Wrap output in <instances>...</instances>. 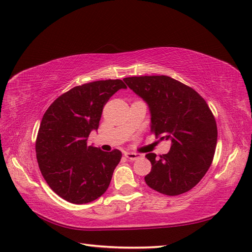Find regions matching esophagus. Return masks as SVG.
I'll return each instance as SVG.
<instances>
[{
    "mask_svg": "<svg viewBox=\"0 0 252 252\" xmlns=\"http://www.w3.org/2000/svg\"><path fill=\"white\" fill-rule=\"evenodd\" d=\"M126 157L129 159V160H131V161H134V160L140 159L143 156H142L141 154H138V153H126Z\"/></svg>",
    "mask_w": 252,
    "mask_h": 252,
    "instance_id": "1",
    "label": "esophagus"
}]
</instances>
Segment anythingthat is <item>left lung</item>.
<instances>
[{"label": "left lung", "instance_id": "1", "mask_svg": "<svg viewBox=\"0 0 252 252\" xmlns=\"http://www.w3.org/2000/svg\"><path fill=\"white\" fill-rule=\"evenodd\" d=\"M151 110V131L171 141L168 154L149 153L152 171L146 184L163 195L176 196L199 183L215 156L218 127L206 100L194 89L168 76L125 78Z\"/></svg>", "mask_w": 252, "mask_h": 252}]
</instances>
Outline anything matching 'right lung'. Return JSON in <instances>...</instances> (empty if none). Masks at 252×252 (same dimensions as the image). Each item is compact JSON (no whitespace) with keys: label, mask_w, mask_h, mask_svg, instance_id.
I'll use <instances>...</instances> for the list:
<instances>
[{"label":"right lung","mask_w":252,"mask_h":252,"mask_svg":"<svg viewBox=\"0 0 252 252\" xmlns=\"http://www.w3.org/2000/svg\"><path fill=\"white\" fill-rule=\"evenodd\" d=\"M120 89L126 85L118 79L78 85L53 101L42 118L37 163L47 185L63 199L82 205L108 189L122 154L88 146V137L98 129L105 104Z\"/></svg>","instance_id":"1"}]
</instances>
